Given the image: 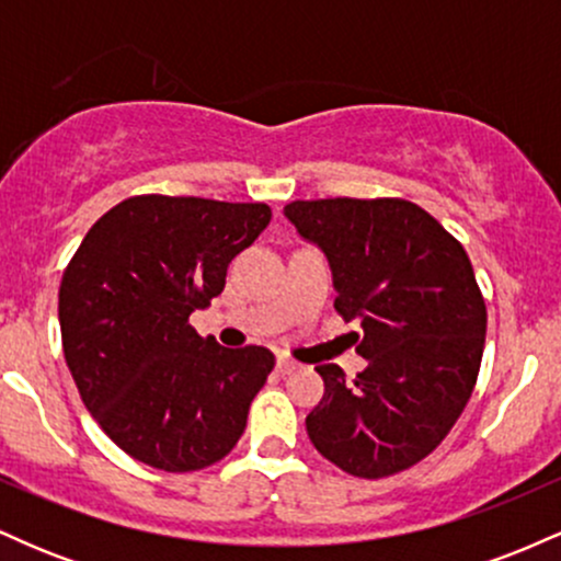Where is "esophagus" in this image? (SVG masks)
I'll use <instances>...</instances> for the list:
<instances>
[{
    "label": "esophagus",
    "instance_id": "34e87169",
    "mask_svg": "<svg viewBox=\"0 0 561 561\" xmlns=\"http://www.w3.org/2000/svg\"><path fill=\"white\" fill-rule=\"evenodd\" d=\"M295 369H300V364L293 362V358H287V356L276 358V371H279V375H293Z\"/></svg>",
    "mask_w": 561,
    "mask_h": 561
}]
</instances>
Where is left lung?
I'll use <instances>...</instances> for the list:
<instances>
[{
  "label": "left lung",
  "instance_id": "8db88e82",
  "mask_svg": "<svg viewBox=\"0 0 561 561\" xmlns=\"http://www.w3.org/2000/svg\"><path fill=\"white\" fill-rule=\"evenodd\" d=\"M285 216L324 250L334 308L362 321L369 364L353 382L317 366L324 398L308 437L353 478L403 472L440 446L478 382L488 313L467 250L401 197L295 199Z\"/></svg>",
  "mask_w": 561,
  "mask_h": 561
}]
</instances>
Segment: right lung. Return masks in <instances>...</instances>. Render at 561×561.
Masks as SVG:
<instances>
[{
  "mask_svg": "<svg viewBox=\"0 0 561 561\" xmlns=\"http://www.w3.org/2000/svg\"><path fill=\"white\" fill-rule=\"evenodd\" d=\"M268 221L266 203L137 195L70 259L57 302L66 364L89 414L141 465L195 472L242 437L274 353L199 337L190 313L221 295Z\"/></svg>",
  "mask_w": 561,
  "mask_h": 561,
  "instance_id": "1",
  "label": "right lung"
}]
</instances>
